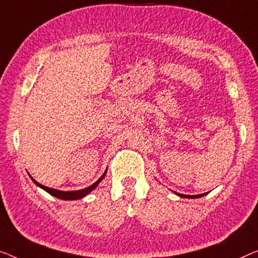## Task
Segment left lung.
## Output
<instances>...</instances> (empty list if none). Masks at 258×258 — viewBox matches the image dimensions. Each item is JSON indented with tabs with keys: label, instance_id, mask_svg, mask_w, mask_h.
Listing matches in <instances>:
<instances>
[{
	"label": "left lung",
	"instance_id": "8db88e82",
	"mask_svg": "<svg viewBox=\"0 0 258 258\" xmlns=\"http://www.w3.org/2000/svg\"><path fill=\"white\" fill-rule=\"evenodd\" d=\"M179 197H184V198H199V197H203V196H205V194L203 195H196V196H189V195H182V194H176Z\"/></svg>",
	"mask_w": 258,
	"mask_h": 258
}]
</instances>
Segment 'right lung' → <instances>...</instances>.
<instances>
[{
    "instance_id": "1",
    "label": "right lung",
    "mask_w": 258,
    "mask_h": 258,
    "mask_svg": "<svg viewBox=\"0 0 258 258\" xmlns=\"http://www.w3.org/2000/svg\"><path fill=\"white\" fill-rule=\"evenodd\" d=\"M105 174H106V170H105L104 174H103L101 177H99L97 180H96L94 184H91L90 186L86 187V189L78 190V191H60V190H56V189H52V187H47V186H45V185H41L40 183H38L37 180H34L32 177H31V176H30V177H31V179L33 180L34 183L37 184L38 186L41 187V189L45 190L46 192H48L49 195L54 196V197L59 198V199H63V201H76V199H81V198L86 197V196L89 194V192H91L92 190H94L95 187L98 185L99 182H101V180L104 178Z\"/></svg>"
}]
</instances>
